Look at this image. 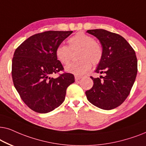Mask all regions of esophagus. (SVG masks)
I'll return each mask as SVG.
<instances>
[{"label": "esophagus", "mask_w": 146, "mask_h": 146, "mask_svg": "<svg viewBox=\"0 0 146 146\" xmlns=\"http://www.w3.org/2000/svg\"><path fill=\"white\" fill-rule=\"evenodd\" d=\"M81 78H82V77H81V76H78V75H75V81H79V79H81Z\"/></svg>", "instance_id": "esophagus-1"}]
</instances>
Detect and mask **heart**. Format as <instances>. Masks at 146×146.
Masks as SVG:
<instances>
[{
	"label": "heart",
	"instance_id": "obj_1",
	"mask_svg": "<svg viewBox=\"0 0 146 146\" xmlns=\"http://www.w3.org/2000/svg\"><path fill=\"white\" fill-rule=\"evenodd\" d=\"M68 42L69 47L61 44L56 48L57 59L62 64L67 65L71 60V50L80 48L77 55V58L80 59L68 65L65 67L67 72L75 75H81L91 69V63L93 65L100 63L103 57V48L91 36L79 32L70 37Z\"/></svg>",
	"mask_w": 146,
	"mask_h": 146
}]
</instances>
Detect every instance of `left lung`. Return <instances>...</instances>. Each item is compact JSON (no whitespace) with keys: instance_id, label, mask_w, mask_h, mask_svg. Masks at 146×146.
<instances>
[{"instance_id":"8db88e82","label":"left lung","mask_w":146,"mask_h":146,"mask_svg":"<svg viewBox=\"0 0 146 146\" xmlns=\"http://www.w3.org/2000/svg\"><path fill=\"white\" fill-rule=\"evenodd\" d=\"M87 32L96 36L102 44L103 57L96 72L104 73L105 76L91 77L93 85L85 94L95 106L105 110H113L123 104L135 82L137 72L135 50L118 34L104 29Z\"/></svg>"}]
</instances>
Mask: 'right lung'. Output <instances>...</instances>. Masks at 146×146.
<instances>
[{"mask_svg":"<svg viewBox=\"0 0 146 146\" xmlns=\"http://www.w3.org/2000/svg\"><path fill=\"white\" fill-rule=\"evenodd\" d=\"M73 31H48L34 35L15 50L12 61L15 87L23 102L40 113L55 110L65 98L67 88L74 83V75L63 73L55 50Z\"/></svg>","mask_w":146,"mask_h":146,"instance_id":"right-lung-1","label":"right lung"}]
</instances>
